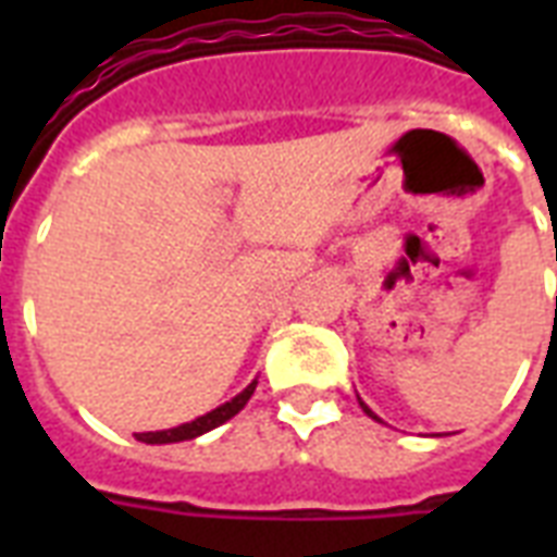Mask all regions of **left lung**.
<instances>
[{
	"instance_id": "1",
	"label": "left lung",
	"mask_w": 557,
	"mask_h": 557,
	"mask_svg": "<svg viewBox=\"0 0 557 557\" xmlns=\"http://www.w3.org/2000/svg\"><path fill=\"white\" fill-rule=\"evenodd\" d=\"M358 405H361V407H364V413H367V416H370V419H375V422H381V419H379V416H375V413H372V410H370V407H367V405H364V401H361V398H358Z\"/></svg>"
}]
</instances>
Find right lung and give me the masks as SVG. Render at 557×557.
Here are the masks:
<instances>
[{"instance_id": "1", "label": "right lung", "mask_w": 557, "mask_h": 557, "mask_svg": "<svg viewBox=\"0 0 557 557\" xmlns=\"http://www.w3.org/2000/svg\"><path fill=\"white\" fill-rule=\"evenodd\" d=\"M253 389H257V379L243 389V393H236L231 401L225 405H219L216 410H210V413L199 416V419H193V422L178 424V428H170V431H150V433H135V440L147 442V445H168V442H185V440H196L201 433L213 431L219 424H225L227 419H234L245 405H248V398L253 396Z\"/></svg>"}]
</instances>
